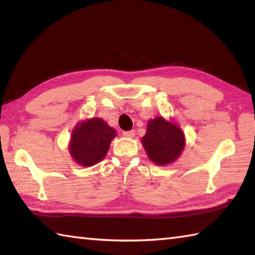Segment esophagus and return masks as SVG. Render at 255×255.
Segmentation results:
<instances>
[{
	"instance_id": "obj_1",
	"label": "esophagus",
	"mask_w": 255,
	"mask_h": 255,
	"mask_svg": "<svg viewBox=\"0 0 255 255\" xmlns=\"http://www.w3.org/2000/svg\"><path fill=\"white\" fill-rule=\"evenodd\" d=\"M123 136H124V137H127V138H132V137L134 136V130L124 131V132H123Z\"/></svg>"
}]
</instances>
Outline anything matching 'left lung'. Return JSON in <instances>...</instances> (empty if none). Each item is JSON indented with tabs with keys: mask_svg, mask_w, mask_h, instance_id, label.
I'll use <instances>...</instances> for the list:
<instances>
[{
	"mask_svg": "<svg viewBox=\"0 0 255 255\" xmlns=\"http://www.w3.org/2000/svg\"><path fill=\"white\" fill-rule=\"evenodd\" d=\"M183 131L164 118L156 117L148 123L142 144L148 156L155 164L165 165L176 160L184 148Z\"/></svg>",
	"mask_w": 255,
	"mask_h": 255,
	"instance_id": "left-lung-1",
	"label": "left lung"
}]
</instances>
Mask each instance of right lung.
Wrapping results in <instances>:
<instances>
[{
    "label": "right lung",
    "mask_w": 255,
    "mask_h": 255,
    "mask_svg": "<svg viewBox=\"0 0 255 255\" xmlns=\"http://www.w3.org/2000/svg\"><path fill=\"white\" fill-rule=\"evenodd\" d=\"M116 131L100 118L79 125L74 129L70 144L73 159L83 166H91L106 155Z\"/></svg>",
    "instance_id": "right-lung-1"
}]
</instances>
